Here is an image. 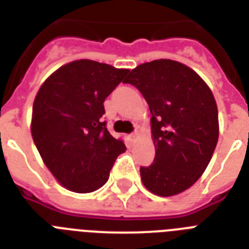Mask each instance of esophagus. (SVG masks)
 I'll list each match as a JSON object with an SVG mask.
<instances>
[{
    "instance_id": "esophagus-1",
    "label": "esophagus",
    "mask_w": 249,
    "mask_h": 249,
    "mask_svg": "<svg viewBox=\"0 0 249 249\" xmlns=\"http://www.w3.org/2000/svg\"><path fill=\"white\" fill-rule=\"evenodd\" d=\"M139 137H140V134L138 133V131H135V133H134V134H131V135H130L131 140H137L138 138H139Z\"/></svg>"
}]
</instances>
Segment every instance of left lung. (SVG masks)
<instances>
[{"label":"left lung","instance_id":"left-lung-1","mask_svg":"<svg viewBox=\"0 0 249 249\" xmlns=\"http://www.w3.org/2000/svg\"><path fill=\"white\" fill-rule=\"evenodd\" d=\"M124 83L137 86L151 114L155 158L140 168L142 184L159 196L184 192L202 177L217 146L213 92L193 69L169 59L139 65Z\"/></svg>","mask_w":249,"mask_h":249}]
</instances>
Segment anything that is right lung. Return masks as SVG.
<instances>
[{
	"label": "right lung",
	"instance_id": "right-lung-1",
	"mask_svg": "<svg viewBox=\"0 0 249 249\" xmlns=\"http://www.w3.org/2000/svg\"><path fill=\"white\" fill-rule=\"evenodd\" d=\"M127 69L75 60L53 71L38 89L32 107L31 134L42 161L62 187L91 193L103 187L123 139L107 131L104 101Z\"/></svg>",
	"mask_w": 249,
	"mask_h": 249
}]
</instances>
